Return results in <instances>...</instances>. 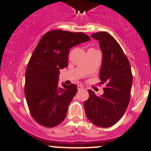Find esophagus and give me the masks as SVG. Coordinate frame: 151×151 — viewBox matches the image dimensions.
Returning a JSON list of instances; mask_svg holds the SVG:
<instances>
[{
	"mask_svg": "<svg viewBox=\"0 0 151 151\" xmlns=\"http://www.w3.org/2000/svg\"><path fill=\"white\" fill-rule=\"evenodd\" d=\"M83 88H84V87H83V85H77V90H78V91H81V90H83Z\"/></svg>",
	"mask_w": 151,
	"mask_h": 151,
	"instance_id": "1",
	"label": "esophagus"
}]
</instances>
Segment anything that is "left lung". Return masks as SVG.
Instances as JSON below:
<instances>
[{"mask_svg": "<svg viewBox=\"0 0 151 151\" xmlns=\"http://www.w3.org/2000/svg\"><path fill=\"white\" fill-rule=\"evenodd\" d=\"M99 40L103 54L100 69V84L106 85L104 94L95 95L88 91L89 98L85 101V114L91 123L108 128L118 122L126 112L131 96L132 73L130 63L116 40L104 31L91 35Z\"/></svg>", "mask_w": 151, "mask_h": 151, "instance_id": "1", "label": "left lung"}]
</instances>
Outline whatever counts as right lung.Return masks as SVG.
Returning <instances> with one entry per match:
<instances>
[{"mask_svg":"<svg viewBox=\"0 0 151 151\" xmlns=\"http://www.w3.org/2000/svg\"><path fill=\"white\" fill-rule=\"evenodd\" d=\"M90 40L83 33L53 30L38 43L27 66L25 94L30 114L39 124L52 128L64 121L77 88L74 84L58 87L60 69L68 66L70 48Z\"/></svg>","mask_w":151,"mask_h":151,"instance_id":"right-lung-1","label":"right lung"}]
</instances>
